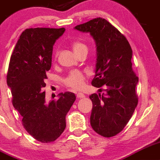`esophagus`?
<instances>
[{"label":"esophagus","mask_w":160,"mask_h":160,"mask_svg":"<svg viewBox=\"0 0 160 160\" xmlns=\"http://www.w3.org/2000/svg\"><path fill=\"white\" fill-rule=\"evenodd\" d=\"M76 97L78 98H85V94H82V93H78V94H76Z\"/></svg>","instance_id":"obj_1"}]
</instances>
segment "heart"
<instances>
[{"label": "heart", "mask_w": 160, "mask_h": 160, "mask_svg": "<svg viewBox=\"0 0 160 160\" xmlns=\"http://www.w3.org/2000/svg\"><path fill=\"white\" fill-rule=\"evenodd\" d=\"M85 46V44L80 42H74L72 44V49L74 52L79 49L82 47ZM85 81V75L82 72L78 70H73L69 72L67 77L64 80V83L68 87H70L74 89L82 88L84 85Z\"/></svg>", "instance_id": "heart-1"}]
</instances>
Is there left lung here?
I'll return each mask as SVG.
<instances>
[{"label":"left lung","instance_id":"8db88e82","mask_svg":"<svg viewBox=\"0 0 160 160\" xmlns=\"http://www.w3.org/2000/svg\"><path fill=\"white\" fill-rule=\"evenodd\" d=\"M74 28L88 32L94 40L96 69L91 84L105 88V93L89 97L93 103L91 125L100 135L112 137L122 131L138 105V78L132 69V48L119 30L103 18H95Z\"/></svg>","mask_w":160,"mask_h":160}]
</instances>
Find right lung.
Wrapping results in <instances>:
<instances>
[{
  "label": "right lung",
  "instance_id": "1",
  "mask_svg": "<svg viewBox=\"0 0 160 160\" xmlns=\"http://www.w3.org/2000/svg\"><path fill=\"white\" fill-rule=\"evenodd\" d=\"M65 28H27L19 36L9 64L7 82L12 105L22 117V125L37 141L50 143L66 128V116L75 100L74 93L58 94L47 102L44 79L51 67L53 46Z\"/></svg>",
  "mask_w": 160,
  "mask_h": 160
}]
</instances>
